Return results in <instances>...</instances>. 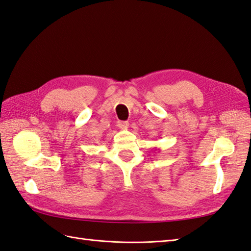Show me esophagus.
<instances>
[{
  "mask_svg": "<svg viewBox=\"0 0 251 251\" xmlns=\"http://www.w3.org/2000/svg\"><path fill=\"white\" fill-rule=\"evenodd\" d=\"M117 126H119L122 129H127L129 127V123L125 122V121H120V122H117Z\"/></svg>",
  "mask_w": 251,
  "mask_h": 251,
  "instance_id": "34e87169",
  "label": "esophagus"
}]
</instances>
